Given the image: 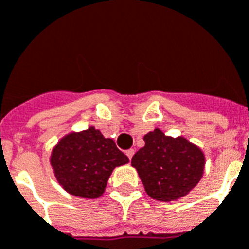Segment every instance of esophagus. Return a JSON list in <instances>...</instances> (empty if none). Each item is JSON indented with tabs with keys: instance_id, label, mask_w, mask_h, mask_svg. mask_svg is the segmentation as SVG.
<instances>
[{
	"instance_id": "obj_1",
	"label": "esophagus",
	"mask_w": 249,
	"mask_h": 249,
	"mask_svg": "<svg viewBox=\"0 0 249 249\" xmlns=\"http://www.w3.org/2000/svg\"><path fill=\"white\" fill-rule=\"evenodd\" d=\"M125 153H126V156L129 157V160H130V159L133 157V155H135V149H128Z\"/></svg>"
}]
</instances>
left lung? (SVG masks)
<instances>
[{
    "label": "left lung",
    "instance_id": "obj_1",
    "mask_svg": "<svg viewBox=\"0 0 249 249\" xmlns=\"http://www.w3.org/2000/svg\"><path fill=\"white\" fill-rule=\"evenodd\" d=\"M145 145L132 157L145 192L155 200L173 201L187 196L201 180L204 152L183 136H165L156 128L144 136Z\"/></svg>",
    "mask_w": 249,
    "mask_h": 249
}]
</instances>
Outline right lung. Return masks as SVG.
I'll list each match as a JSON object with an SVG mask.
<instances>
[{
	"instance_id": "add662e5",
	"label": "right lung",
	"mask_w": 249,
	"mask_h": 249,
	"mask_svg": "<svg viewBox=\"0 0 249 249\" xmlns=\"http://www.w3.org/2000/svg\"><path fill=\"white\" fill-rule=\"evenodd\" d=\"M129 162L112 139L94 126L71 132L53 148L51 165L66 192L82 198H97L105 191L113 169Z\"/></svg>"
}]
</instances>
